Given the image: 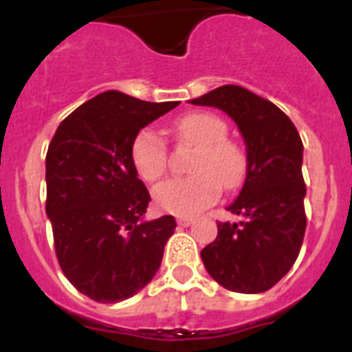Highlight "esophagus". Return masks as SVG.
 Here are the masks:
<instances>
[{"label": "esophagus", "instance_id": "34e87169", "mask_svg": "<svg viewBox=\"0 0 352 352\" xmlns=\"http://www.w3.org/2000/svg\"><path fill=\"white\" fill-rule=\"evenodd\" d=\"M177 223H179V226H190L193 223L192 217H184V215H181V217H177Z\"/></svg>", "mask_w": 352, "mask_h": 352}]
</instances>
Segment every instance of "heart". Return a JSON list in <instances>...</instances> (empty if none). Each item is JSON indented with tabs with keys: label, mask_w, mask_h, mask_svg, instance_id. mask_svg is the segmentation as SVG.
I'll return each mask as SVG.
<instances>
[{
	"label": "heart",
	"mask_w": 352,
	"mask_h": 352,
	"mask_svg": "<svg viewBox=\"0 0 352 352\" xmlns=\"http://www.w3.org/2000/svg\"><path fill=\"white\" fill-rule=\"evenodd\" d=\"M179 146L195 148L188 179H171L153 190L155 204L168 214L195 215L221 195V188L235 190L245 182L248 157L228 138V126L214 113H188L171 127ZM131 162L146 182L162 179L168 171V146L153 129H140L131 142Z\"/></svg>",
	"instance_id": "b5f03b06"
}]
</instances>
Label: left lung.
I'll return each mask as SVG.
<instances>
[{
	"label": "left lung",
	"mask_w": 352,
	"mask_h": 352,
	"mask_svg": "<svg viewBox=\"0 0 352 352\" xmlns=\"http://www.w3.org/2000/svg\"><path fill=\"white\" fill-rule=\"evenodd\" d=\"M192 104L230 115L248 157L245 186L228 206L239 221L217 223V237L201 250L204 267L232 292H265L292 268L305 235L300 133L276 104L241 85H221Z\"/></svg>",
	"instance_id": "obj_1"
}]
</instances>
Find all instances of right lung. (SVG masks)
I'll list each match as a JSON object with an SVG mask.
<instances>
[{
  "instance_id": "right-lung-1",
  "label": "right lung",
  "mask_w": 352,
  "mask_h": 352,
  "mask_svg": "<svg viewBox=\"0 0 352 352\" xmlns=\"http://www.w3.org/2000/svg\"><path fill=\"white\" fill-rule=\"evenodd\" d=\"M179 102L106 91L63 118L45 157V212L74 289L98 303L135 296L153 279L175 217L140 223L149 192L131 162L137 133Z\"/></svg>"
}]
</instances>
